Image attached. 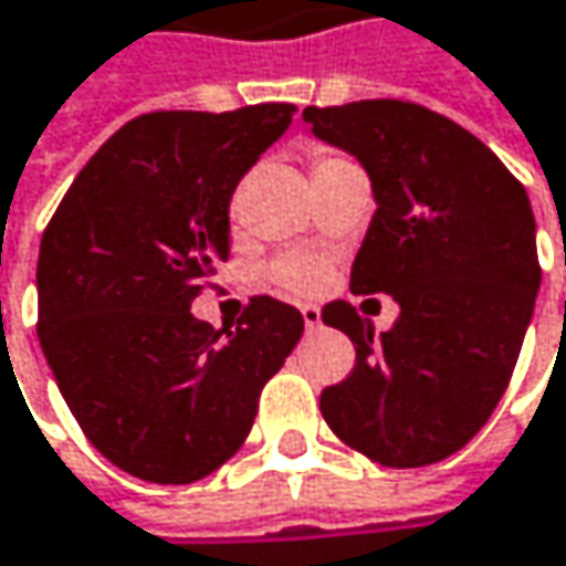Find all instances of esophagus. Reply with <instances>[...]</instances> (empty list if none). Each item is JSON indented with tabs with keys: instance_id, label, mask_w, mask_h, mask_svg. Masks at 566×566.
<instances>
[{
	"instance_id": "obj_1",
	"label": "esophagus",
	"mask_w": 566,
	"mask_h": 566,
	"mask_svg": "<svg viewBox=\"0 0 566 566\" xmlns=\"http://www.w3.org/2000/svg\"><path fill=\"white\" fill-rule=\"evenodd\" d=\"M301 314H304V327H307V331H317V327H321V311H317L314 304H304Z\"/></svg>"
}]
</instances>
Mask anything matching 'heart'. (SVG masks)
Listing matches in <instances>:
<instances>
[{
  "label": "heart",
  "instance_id": "heart-1",
  "mask_svg": "<svg viewBox=\"0 0 566 566\" xmlns=\"http://www.w3.org/2000/svg\"><path fill=\"white\" fill-rule=\"evenodd\" d=\"M336 161H343V158H336V155H321V158L314 161V175L324 171V168H331ZM269 279L275 284H282L284 291L314 294L321 284L327 282V265H324L321 259H314V255H282V259H275V262L269 265Z\"/></svg>",
  "mask_w": 566,
  "mask_h": 566
}]
</instances>
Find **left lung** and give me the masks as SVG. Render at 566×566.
Here are the masks:
<instances>
[{"label": "left lung", "mask_w": 566, "mask_h": 566, "mask_svg": "<svg viewBox=\"0 0 566 566\" xmlns=\"http://www.w3.org/2000/svg\"><path fill=\"white\" fill-rule=\"evenodd\" d=\"M314 135L359 158L376 217L356 252L353 294H391V331L349 301L321 317L353 339L356 366L321 391L343 443L411 470L470 443L522 353L541 284L525 187L453 119L405 99L307 106Z\"/></svg>", "instance_id": "left-lung-1"}]
</instances>
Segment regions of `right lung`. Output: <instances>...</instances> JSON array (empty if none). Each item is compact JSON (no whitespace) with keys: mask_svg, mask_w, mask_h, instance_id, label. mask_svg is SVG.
<instances>
[{"mask_svg":"<svg viewBox=\"0 0 566 566\" xmlns=\"http://www.w3.org/2000/svg\"><path fill=\"white\" fill-rule=\"evenodd\" d=\"M291 116V103L145 113L83 165L41 235L44 359L86 440L145 483L220 470L304 334L301 311L269 294L235 331L190 314L230 259L235 184Z\"/></svg>","mask_w":566,"mask_h":566,"instance_id":"1","label":"right lung"}]
</instances>
